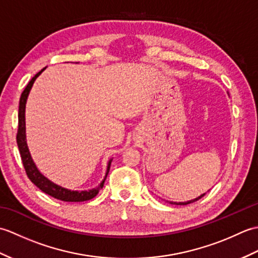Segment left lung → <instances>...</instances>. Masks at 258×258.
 I'll return each instance as SVG.
<instances>
[{
    "label": "left lung",
    "mask_w": 258,
    "mask_h": 258,
    "mask_svg": "<svg viewBox=\"0 0 258 258\" xmlns=\"http://www.w3.org/2000/svg\"><path fill=\"white\" fill-rule=\"evenodd\" d=\"M205 194H202L201 196H199V197H196V199H194V200H190V201H187V202H179V203H176V202H169L171 203V204H176V205H187V204H190V203H194V202H196V201H199V200H201L203 196H204Z\"/></svg>",
    "instance_id": "1"
}]
</instances>
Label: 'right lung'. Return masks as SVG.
<instances>
[{
	"label": "right lung",
	"instance_id": "right-lung-1",
	"mask_svg": "<svg viewBox=\"0 0 258 258\" xmlns=\"http://www.w3.org/2000/svg\"><path fill=\"white\" fill-rule=\"evenodd\" d=\"M44 70H45V68L41 70L40 72L33 76L32 80L29 82V84L26 85L23 93L21 94V98H20L19 128H18V134H16V143H18V146H19L22 163H23L26 175H27V177L31 179V182L34 185H36L42 191H44L45 194L54 197V199L63 201V202H84V201L92 200L93 197H95L98 194L100 189L103 188L104 182H105L106 176L109 172V167H111L112 160H109V162H108L105 177H104V179L102 180L101 184L97 186V187L89 189V190H71V189L64 188V187H62V186L51 182L50 179L45 177L44 175L38 171L36 165H35V163L33 162L32 157H31L29 147H27V144H26L25 104H26L27 96H29V93L33 86V83H34V81L36 80L37 76L40 75Z\"/></svg>",
	"mask_w": 258,
	"mask_h": 258
}]
</instances>
